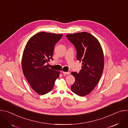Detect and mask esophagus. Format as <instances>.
<instances>
[{
  "mask_svg": "<svg viewBox=\"0 0 128 128\" xmlns=\"http://www.w3.org/2000/svg\"><path fill=\"white\" fill-rule=\"evenodd\" d=\"M62 74H64V75H70V72H62Z\"/></svg>",
  "mask_w": 128,
  "mask_h": 128,
  "instance_id": "1",
  "label": "esophagus"
}]
</instances>
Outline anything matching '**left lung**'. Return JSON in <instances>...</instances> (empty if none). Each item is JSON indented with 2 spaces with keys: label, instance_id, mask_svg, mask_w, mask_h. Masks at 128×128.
<instances>
[{
  "label": "left lung",
  "instance_id": "obj_1",
  "mask_svg": "<svg viewBox=\"0 0 128 128\" xmlns=\"http://www.w3.org/2000/svg\"><path fill=\"white\" fill-rule=\"evenodd\" d=\"M66 37L75 46L77 59L82 64L78 73H71L75 78L71 90L78 96H85L94 88L103 73V50L98 40L88 32L69 34Z\"/></svg>",
  "mask_w": 128,
  "mask_h": 128
}]
</instances>
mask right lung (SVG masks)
Masks as SVG:
<instances>
[{
    "label": "right lung",
    "instance_id": "1",
    "mask_svg": "<svg viewBox=\"0 0 128 128\" xmlns=\"http://www.w3.org/2000/svg\"><path fill=\"white\" fill-rule=\"evenodd\" d=\"M62 34L40 32L32 36L25 47L22 59L24 75L32 88L43 95L51 91L60 72L46 64L52 56L55 44Z\"/></svg>",
    "mask_w": 128,
    "mask_h": 128
}]
</instances>
